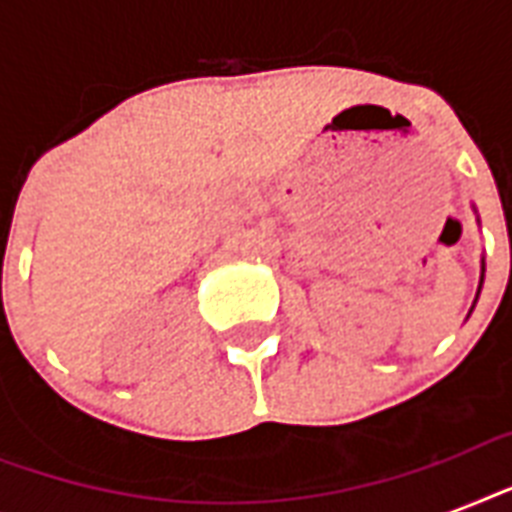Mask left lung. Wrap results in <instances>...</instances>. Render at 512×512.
I'll return each mask as SVG.
<instances>
[{
    "mask_svg": "<svg viewBox=\"0 0 512 512\" xmlns=\"http://www.w3.org/2000/svg\"><path fill=\"white\" fill-rule=\"evenodd\" d=\"M481 281H484V279H481Z\"/></svg>",
    "mask_w": 512,
    "mask_h": 512,
    "instance_id": "8db88e82",
    "label": "left lung"
}]
</instances>
